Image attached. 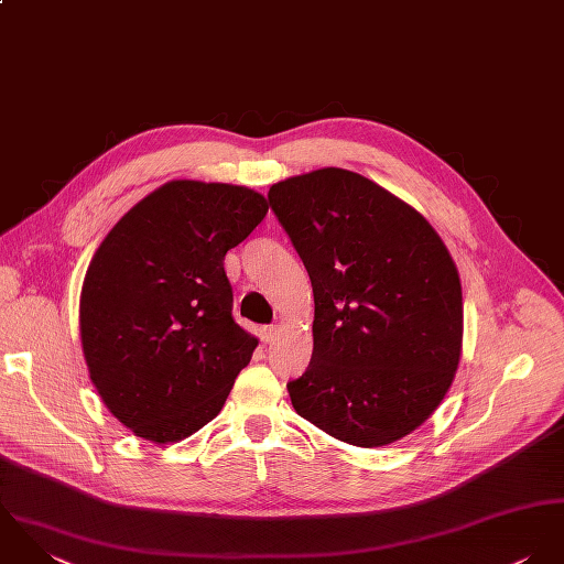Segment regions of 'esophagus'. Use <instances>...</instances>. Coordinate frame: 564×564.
Instances as JSON below:
<instances>
[{
    "label": "esophagus",
    "mask_w": 564,
    "mask_h": 564,
    "mask_svg": "<svg viewBox=\"0 0 564 564\" xmlns=\"http://www.w3.org/2000/svg\"><path fill=\"white\" fill-rule=\"evenodd\" d=\"M259 336H261L263 344H270V341H274L276 336H279V327H261Z\"/></svg>",
    "instance_id": "esophagus-1"
}]
</instances>
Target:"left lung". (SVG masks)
Instances as JSON below:
<instances>
[{
	"label": "left lung",
	"instance_id": "8db88e82",
	"mask_svg": "<svg viewBox=\"0 0 564 564\" xmlns=\"http://www.w3.org/2000/svg\"><path fill=\"white\" fill-rule=\"evenodd\" d=\"M274 216L314 288V352L294 410L355 447L392 445L443 403L462 355V285L441 235L370 178L323 167L274 183Z\"/></svg>",
	"mask_w": 564,
	"mask_h": 564
}]
</instances>
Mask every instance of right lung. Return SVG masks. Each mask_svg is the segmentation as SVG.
Returning <instances> with one entry per match:
<instances>
[{"mask_svg":"<svg viewBox=\"0 0 564 564\" xmlns=\"http://www.w3.org/2000/svg\"><path fill=\"white\" fill-rule=\"evenodd\" d=\"M265 214L254 189L170 181L98 246L80 292L83 352L134 436L178 443L220 414L259 344L232 321L225 254Z\"/></svg>","mask_w":564,"mask_h":564,"instance_id":"add662e5","label":"right lung"}]
</instances>
